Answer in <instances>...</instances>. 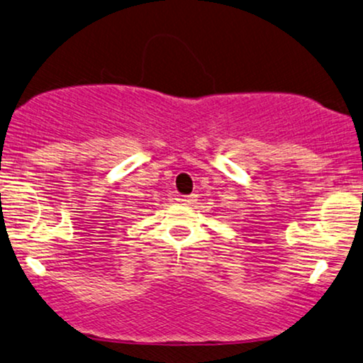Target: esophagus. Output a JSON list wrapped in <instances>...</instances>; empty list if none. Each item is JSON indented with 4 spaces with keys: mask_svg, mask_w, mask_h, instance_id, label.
Here are the masks:
<instances>
[{
    "mask_svg": "<svg viewBox=\"0 0 363 363\" xmlns=\"http://www.w3.org/2000/svg\"><path fill=\"white\" fill-rule=\"evenodd\" d=\"M196 201H197V199H196V196H194V194L181 197V203H182V204H187V206H189V204H194Z\"/></svg>",
    "mask_w": 363,
    "mask_h": 363,
    "instance_id": "esophagus-1",
    "label": "esophagus"
}]
</instances>
